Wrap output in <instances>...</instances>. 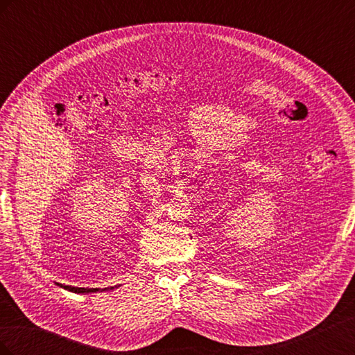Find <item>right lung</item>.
I'll list each match as a JSON object with an SVG mask.
<instances>
[{
	"mask_svg": "<svg viewBox=\"0 0 355 355\" xmlns=\"http://www.w3.org/2000/svg\"><path fill=\"white\" fill-rule=\"evenodd\" d=\"M59 286L69 290V292H73V293H93V292H99V288H84V287H72V286H62V284H59ZM111 288H114V287H111Z\"/></svg>",
	"mask_w": 355,
	"mask_h": 355,
	"instance_id": "add662e5",
	"label": "right lung"
}]
</instances>
